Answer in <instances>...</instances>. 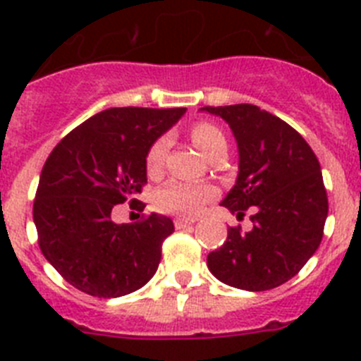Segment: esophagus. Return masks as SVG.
I'll return each instance as SVG.
<instances>
[{"label":"esophagus","mask_w":361,"mask_h":361,"mask_svg":"<svg viewBox=\"0 0 361 361\" xmlns=\"http://www.w3.org/2000/svg\"><path fill=\"white\" fill-rule=\"evenodd\" d=\"M173 224L177 229H183V228H188V226L195 224V220L186 219V216H177V219L173 220Z\"/></svg>","instance_id":"esophagus-1"}]
</instances>
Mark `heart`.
Segmentation results:
<instances>
[{"mask_svg":"<svg viewBox=\"0 0 361 361\" xmlns=\"http://www.w3.org/2000/svg\"><path fill=\"white\" fill-rule=\"evenodd\" d=\"M191 141L200 152L206 155L216 142L224 141V135L216 128L215 124L200 123L191 130ZM166 149H168V139L161 137L149 146L146 153V168L149 173H159L164 162ZM215 197V188L208 184L183 183V180H171L157 191L155 206L159 212L168 215L178 216H195L202 212L204 204Z\"/></svg>","mask_w":361,"mask_h":361,"instance_id":"1","label":"heart"}]
</instances>
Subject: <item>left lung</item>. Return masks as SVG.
I'll return each mask as SVG.
<instances>
[{"label":"left lung","mask_w":361,"mask_h":361,"mask_svg":"<svg viewBox=\"0 0 361 361\" xmlns=\"http://www.w3.org/2000/svg\"><path fill=\"white\" fill-rule=\"evenodd\" d=\"M229 124L238 148V175L222 206L253 228H229L208 255L215 279L245 291H267L291 280L314 255L329 212L320 162L295 128L255 104L204 106Z\"/></svg>","instance_id":"left-lung-1"}]
</instances>
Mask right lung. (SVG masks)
Instances as JSON below:
<instances>
[{"label": "right lung", "mask_w": 361, "mask_h": 361, "mask_svg": "<svg viewBox=\"0 0 361 361\" xmlns=\"http://www.w3.org/2000/svg\"><path fill=\"white\" fill-rule=\"evenodd\" d=\"M186 108H108L79 124L52 149L34 200L44 258L73 288L99 298L141 289L155 275L173 222L152 213L116 224L111 209L137 202L146 183V153Z\"/></svg>", "instance_id": "obj_1"}]
</instances>
